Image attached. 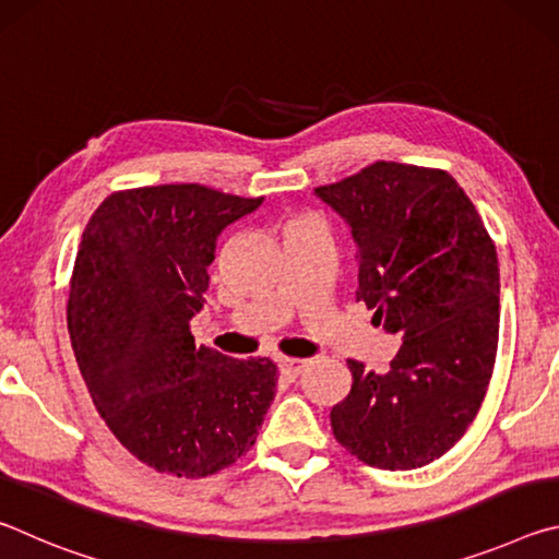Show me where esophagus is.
I'll return each instance as SVG.
<instances>
[{
    "label": "esophagus",
    "mask_w": 559,
    "mask_h": 559,
    "mask_svg": "<svg viewBox=\"0 0 559 559\" xmlns=\"http://www.w3.org/2000/svg\"><path fill=\"white\" fill-rule=\"evenodd\" d=\"M306 359H298V357H278V367L283 374L288 377H298L302 370H306Z\"/></svg>",
    "instance_id": "34e87169"
}]
</instances>
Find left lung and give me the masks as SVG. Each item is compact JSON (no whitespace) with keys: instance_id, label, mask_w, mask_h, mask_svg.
Wrapping results in <instances>:
<instances>
[{"instance_id":"obj_1","label":"left lung","mask_w":559,"mask_h":559,"mask_svg":"<svg viewBox=\"0 0 559 559\" xmlns=\"http://www.w3.org/2000/svg\"><path fill=\"white\" fill-rule=\"evenodd\" d=\"M316 194L353 226L357 300L402 340L390 372L347 359L353 386L330 412L337 443L367 466H427L484 404L498 353V253L447 169L372 163Z\"/></svg>"}]
</instances>
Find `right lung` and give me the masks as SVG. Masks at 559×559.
<instances>
[{"label":"right lung","mask_w":559,"mask_h":559,"mask_svg":"<svg viewBox=\"0 0 559 559\" xmlns=\"http://www.w3.org/2000/svg\"><path fill=\"white\" fill-rule=\"evenodd\" d=\"M261 200L204 185L120 189L83 231L66 306L75 362L108 429L159 473L231 466L276 396L273 359L226 357L189 330L216 236Z\"/></svg>","instance_id":"add662e5"}]
</instances>
